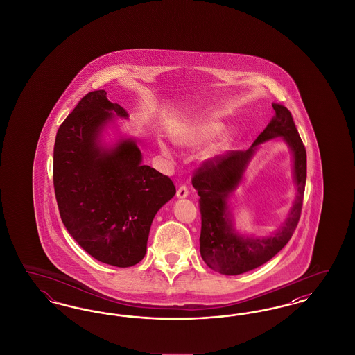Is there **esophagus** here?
Here are the masks:
<instances>
[{
  "instance_id": "esophagus-1",
  "label": "esophagus",
  "mask_w": 355,
  "mask_h": 355,
  "mask_svg": "<svg viewBox=\"0 0 355 355\" xmlns=\"http://www.w3.org/2000/svg\"><path fill=\"white\" fill-rule=\"evenodd\" d=\"M189 196V190H187V187L186 186H180L178 187V190H177V197L178 198H185Z\"/></svg>"
}]
</instances>
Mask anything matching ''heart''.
<instances>
[{
	"label": "heart",
	"instance_id": "obj_1",
	"mask_svg": "<svg viewBox=\"0 0 355 355\" xmlns=\"http://www.w3.org/2000/svg\"><path fill=\"white\" fill-rule=\"evenodd\" d=\"M220 123L216 122H210V121H197V122H191V123H186L184 126H181L180 129H177L175 132H173V141L182 146V148H196L202 145L203 142L211 139L214 135H218L220 130ZM225 139H220L218 144H216L214 146L209 148L206 152H203V158H210L213 157L216 153L218 152L225 146ZM159 149L165 157L170 158L171 157V150L169 146L165 142H159Z\"/></svg>",
	"mask_w": 355,
	"mask_h": 355
}]
</instances>
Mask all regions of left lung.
<instances>
[{
  "label": "left lung",
  "mask_w": 355,
  "mask_h": 355,
  "mask_svg": "<svg viewBox=\"0 0 355 355\" xmlns=\"http://www.w3.org/2000/svg\"><path fill=\"white\" fill-rule=\"evenodd\" d=\"M275 116L246 152H229L209 158L194 170L191 184L200 196V252L205 263L220 274L238 275L266 263L286 245L302 211L306 185V149L288 109L272 103ZM284 136L295 154V178L299 196L283 227L272 236L258 240L238 236L227 218L225 200L235 189L257 144Z\"/></svg>",
  "instance_id": "obj_1"
}]
</instances>
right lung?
Returning a JSON list of instances; mask_svg holds the SVG:
<instances>
[{"instance_id": "obj_1", "label": "right lung", "mask_w": 355, "mask_h": 355, "mask_svg": "<svg viewBox=\"0 0 355 355\" xmlns=\"http://www.w3.org/2000/svg\"><path fill=\"white\" fill-rule=\"evenodd\" d=\"M128 117L105 90L90 92L58 128L53 184L69 234L97 261L130 268L146 253L155 213L175 194L168 175L141 164L135 141L102 150L97 135L105 122Z\"/></svg>"}]
</instances>
